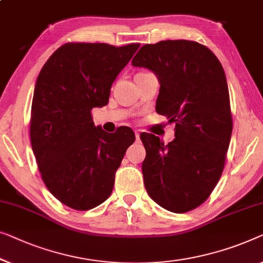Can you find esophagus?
Listing matches in <instances>:
<instances>
[{"mask_svg": "<svg viewBox=\"0 0 263 263\" xmlns=\"http://www.w3.org/2000/svg\"><path fill=\"white\" fill-rule=\"evenodd\" d=\"M135 138H136V141L140 140V132L139 130H135Z\"/></svg>", "mask_w": 263, "mask_h": 263, "instance_id": "1", "label": "esophagus"}]
</instances>
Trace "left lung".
I'll return each instance as SVG.
<instances>
[{"label":"left lung","instance_id":"1","mask_svg":"<svg viewBox=\"0 0 263 263\" xmlns=\"http://www.w3.org/2000/svg\"><path fill=\"white\" fill-rule=\"evenodd\" d=\"M132 65L157 74L155 109L176 123V139L168 144L153 134L140 135L146 148L144 186L166 210L191 211L208 199L222 176L233 133L222 64L196 41L165 40L143 45Z\"/></svg>","mask_w":263,"mask_h":263}]
</instances>
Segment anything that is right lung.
<instances>
[{"instance_id": "add662e5", "label": "right lung", "mask_w": 263, "mask_h": 263, "mask_svg": "<svg viewBox=\"0 0 263 263\" xmlns=\"http://www.w3.org/2000/svg\"><path fill=\"white\" fill-rule=\"evenodd\" d=\"M139 47L67 43L37 76L30 111L33 153L48 191L74 210H90L108 199L125 151L135 141L129 127L114 134L95 127L91 110L108 104L114 81Z\"/></svg>"}]
</instances>
